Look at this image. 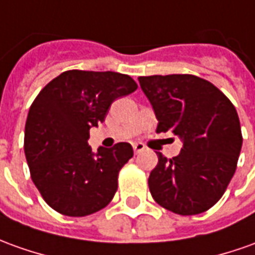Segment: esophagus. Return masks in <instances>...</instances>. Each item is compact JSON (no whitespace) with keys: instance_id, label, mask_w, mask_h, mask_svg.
Listing matches in <instances>:
<instances>
[{"instance_id":"34e87169","label":"esophagus","mask_w":255,"mask_h":255,"mask_svg":"<svg viewBox=\"0 0 255 255\" xmlns=\"http://www.w3.org/2000/svg\"><path fill=\"white\" fill-rule=\"evenodd\" d=\"M144 148H145V145L143 144V143H134V144H133V150H134V152H136V154L141 152V151L144 150Z\"/></svg>"}]
</instances>
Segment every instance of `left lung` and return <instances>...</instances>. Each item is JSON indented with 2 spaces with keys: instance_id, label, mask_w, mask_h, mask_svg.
Listing matches in <instances>:
<instances>
[{
  "instance_id": "1",
  "label": "left lung",
  "mask_w": 255,
  "mask_h": 255,
  "mask_svg": "<svg viewBox=\"0 0 255 255\" xmlns=\"http://www.w3.org/2000/svg\"><path fill=\"white\" fill-rule=\"evenodd\" d=\"M158 119L157 133L183 141L173 158L157 152L148 187L165 210L197 215L219 201L235 175L243 136L231 100L211 82L194 75L140 76Z\"/></svg>"
}]
</instances>
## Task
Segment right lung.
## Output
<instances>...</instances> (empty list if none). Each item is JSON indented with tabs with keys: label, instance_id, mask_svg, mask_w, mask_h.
<instances>
[{
	"label": "right lung",
	"instance_id": "right-lung-1",
	"mask_svg": "<svg viewBox=\"0 0 255 255\" xmlns=\"http://www.w3.org/2000/svg\"><path fill=\"white\" fill-rule=\"evenodd\" d=\"M137 89L118 72L66 71L34 98L24 126V155L44 201L62 215L86 217L110 204L119 171L131 157L129 143L100 147L87 140L111 104Z\"/></svg>",
	"mask_w": 255,
	"mask_h": 255
}]
</instances>
